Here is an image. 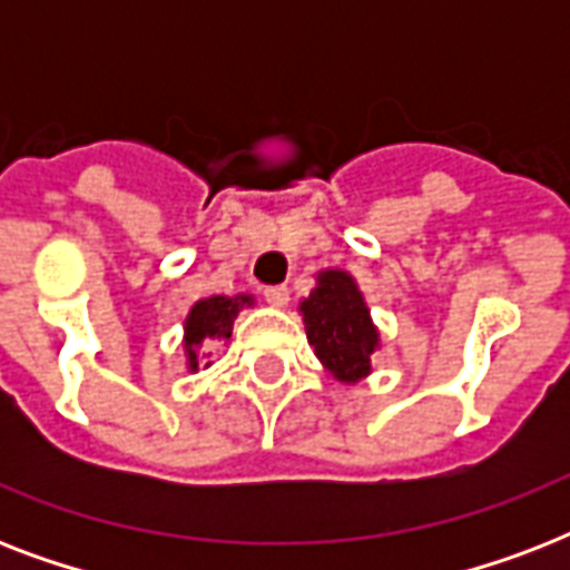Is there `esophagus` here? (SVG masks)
Here are the masks:
<instances>
[{"mask_svg": "<svg viewBox=\"0 0 570 570\" xmlns=\"http://www.w3.org/2000/svg\"><path fill=\"white\" fill-rule=\"evenodd\" d=\"M266 302L272 304V307H286V302H289V289L286 286H266Z\"/></svg>", "mask_w": 570, "mask_h": 570, "instance_id": "esophagus-1", "label": "esophagus"}]
</instances>
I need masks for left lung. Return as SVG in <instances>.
<instances>
[{
	"instance_id": "1",
	"label": "left lung",
	"mask_w": 570,
	"mask_h": 570,
	"mask_svg": "<svg viewBox=\"0 0 570 570\" xmlns=\"http://www.w3.org/2000/svg\"><path fill=\"white\" fill-rule=\"evenodd\" d=\"M298 313L325 373L340 384H357L373 373V355L381 348L379 325L346 268H322L311 295L298 302Z\"/></svg>"
}]
</instances>
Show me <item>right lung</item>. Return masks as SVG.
Here are the masks:
<instances>
[{
    "label": "right lung",
    "instance_id": "right-lung-1",
    "mask_svg": "<svg viewBox=\"0 0 570 570\" xmlns=\"http://www.w3.org/2000/svg\"><path fill=\"white\" fill-rule=\"evenodd\" d=\"M254 304L257 302H254L250 293L209 295V298H197L191 304L186 320H183V355H186V370L189 373H197V366H200V348H209L213 343H227L233 334V320L245 307H254Z\"/></svg>",
    "mask_w": 570,
    "mask_h": 570
}]
</instances>
